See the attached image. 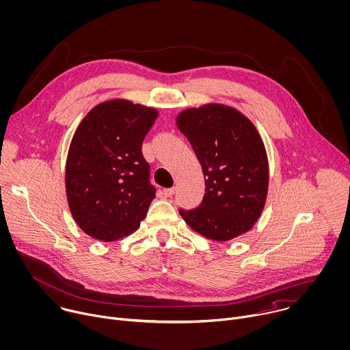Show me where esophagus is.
I'll list each match as a JSON object with an SVG mask.
<instances>
[{
	"instance_id": "1",
	"label": "esophagus",
	"mask_w": 350,
	"mask_h": 350,
	"mask_svg": "<svg viewBox=\"0 0 350 350\" xmlns=\"http://www.w3.org/2000/svg\"><path fill=\"white\" fill-rule=\"evenodd\" d=\"M173 193H174V188H165V189H163V195L167 196V198H169V196H173Z\"/></svg>"
}]
</instances>
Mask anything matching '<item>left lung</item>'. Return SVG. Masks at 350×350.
<instances>
[{"label": "left lung", "instance_id": "1", "mask_svg": "<svg viewBox=\"0 0 350 350\" xmlns=\"http://www.w3.org/2000/svg\"><path fill=\"white\" fill-rule=\"evenodd\" d=\"M176 124L189 140L204 174L199 207L180 210L202 237L226 242L250 230L268 195L269 165L254 124L234 107L208 103L187 108Z\"/></svg>", "mask_w": 350, "mask_h": 350}]
</instances>
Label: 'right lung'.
<instances>
[{
    "instance_id": "obj_1",
    "label": "right lung",
    "mask_w": 350,
    "mask_h": 350,
    "mask_svg": "<svg viewBox=\"0 0 350 350\" xmlns=\"http://www.w3.org/2000/svg\"><path fill=\"white\" fill-rule=\"evenodd\" d=\"M158 109L113 98L77 128L66 162V193L77 225L93 239L118 241L146 218L155 198L142 144Z\"/></svg>"
}]
</instances>
